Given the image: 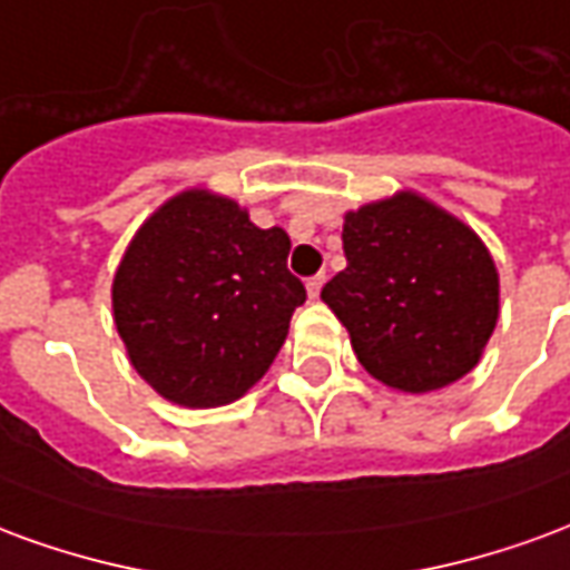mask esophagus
<instances>
[{
	"label": "esophagus",
	"instance_id": "34e87169",
	"mask_svg": "<svg viewBox=\"0 0 570 570\" xmlns=\"http://www.w3.org/2000/svg\"><path fill=\"white\" fill-rule=\"evenodd\" d=\"M323 284H326V274H314V277H308V296L311 298H317L321 296V289H323Z\"/></svg>",
	"mask_w": 570,
	"mask_h": 570
}]
</instances>
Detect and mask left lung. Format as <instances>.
<instances>
[{"mask_svg":"<svg viewBox=\"0 0 570 570\" xmlns=\"http://www.w3.org/2000/svg\"><path fill=\"white\" fill-rule=\"evenodd\" d=\"M347 268L321 298L372 379L428 394L464 379L489 345L501 284L479 235L415 191L345 213Z\"/></svg>","mask_w":570,"mask_h":570,"instance_id":"obj_1","label":"left lung"}]
</instances>
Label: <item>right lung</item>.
Listing matches in <instances>:
<instances>
[{"mask_svg": "<svg viewBox=\"0 0 570 570\" xmlns=\"http://www.w3.org/2000/svg\"><path fill=\"white\" fill-rule=\"evenodd\" d=\"M289 235L237 200L186 188L140 225L112 281L130 366L176 406L235 403L268 372L305 286Z\"/></svg>", "mask_w": 570, "mask_h": 570, "instance_id": "1", "label": "right lung"}]
</instances>
